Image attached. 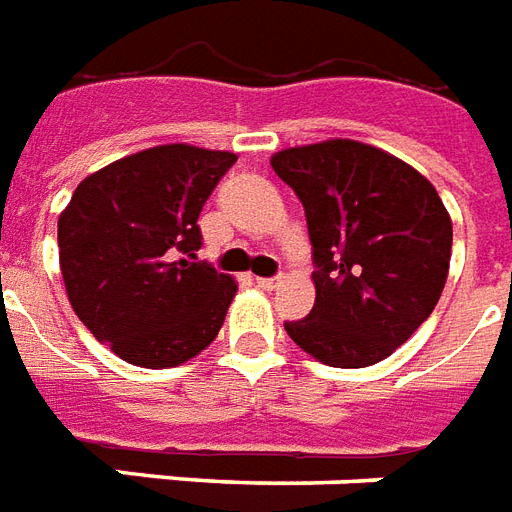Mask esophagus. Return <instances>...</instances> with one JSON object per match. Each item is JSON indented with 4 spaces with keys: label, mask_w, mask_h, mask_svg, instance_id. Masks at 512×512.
<instances>
[{
    "label": "esophagus",
    "mask_w": 512,
    "mask_h": 512,
    "mask_svg": "<svg viewBox=\"0 0 512 512\" xmlns=\"http://www.w3.org/2000/svg\"><path fill=\"white\" fill-rule=\"evenodd\" d=\"M279 284H282V276H268V279L260 276V279H257V287H263V290H276Z\"/></svg>",
    "instance_id": "34e87169"
}]
</instances>
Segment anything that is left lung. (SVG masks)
Instances as JSON below:
<instances>
[{"instance_id": "8db88e82", "label": "left lung", "mask_w": 512, "mask_h": 512, "mask_svg": "<svg viewBox=\"0 0 512 512\" xmlns=\"http://www.w3.org/2000/svg\"><path fill=\"white\" fill-rule=\"evenodd\" d=\"M306 209L317 300L284 322L330 368H368L427 322L446 287L454 228L427 177L389 152L327 139L271 158Z\"/></svg>"}]
</instances>
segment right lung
I'll use <instances>...</instances> for the list:
<instances>
[{
	"mask_svg": "<svg viewBox=\"0 0 512 512\" xmlns=\"http://www.w3.org/2000/svg\"><path fill=\"white\" fill-rule=\"evenodd\" d=\"M233 152L158 144L85 177L58 217L74 314L139 368H177L217 338L236 282L201 263L198 214Z\"/></svg>",
	"mask_w": 512,
	"mask_h": 512,
	"instance_id": "obj_1",
	"label": "right lung"
}]
</instances>
